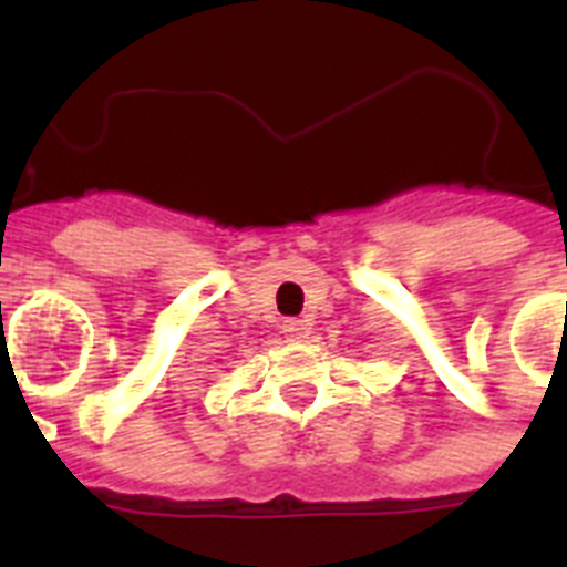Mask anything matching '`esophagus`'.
Here are the masks:
<instances>
[{"mask_svg":"<svg viewBox=\"0 0 567 567\" xmlns=\"http://www.w3.org/2000/svg\"><path fill=\"white\" fill-rule=\"evenodd\" d=\"M284 334H287V340H292V343H300V340L309 334V329L303 320H284Z\"/></svg>","mask_w":567,"mask_h":567,"instance_id":"obj_1","label":"esophagus"}]
</instances>
